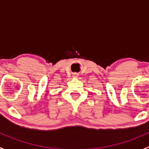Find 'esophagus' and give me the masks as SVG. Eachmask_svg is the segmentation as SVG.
I'll return each instance as SVG.
<instances>
[{
  "label": "esophagus",
  "instance_id": "obj_1",
  "mask_svg": "<svg viewBox=\"0 0 149 149\" xmlns=\"http://www.w3.org/2000/svg\"><path fill=\"white\" fill-rule=\"evenodd\" d=\"M73 76H75V77H76V76H78V74L77 73H73Z\"/></svg>",
  "mask_w": 149,
  "mask_h": 149
}]
</instances>
